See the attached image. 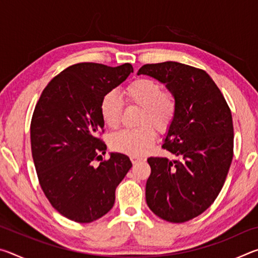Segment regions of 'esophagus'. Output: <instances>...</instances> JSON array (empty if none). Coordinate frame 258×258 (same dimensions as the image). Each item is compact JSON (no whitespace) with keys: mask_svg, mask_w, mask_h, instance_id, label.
Instances as JSON below:
<instances>
[{"mask_svg":"<svg viewBox=\"0 0 258 258\" xmlns=\"http://www.w3.org/2000/svg\"><path fill=\"white\" fill-rule=\"evenodd\" d=\"M131 160H132V163L135 165V164H138V163H141V161L143 160V158H141V157L132 156V157H131Z\"/></svg>","mask_w":258,"mask_h":258,"instance_id":"esophagus-1","label":"esophagus"}]
</instances>
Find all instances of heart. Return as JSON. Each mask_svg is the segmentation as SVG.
<instances>
[{
    "mask_svg": "<svg viewBox=\"0 0 258 258\" xmlns=\"http://www.w3.org/2000/svg\"><path fill=\"white\" fill-rule=\"evenodd\" d=\"M127 102L142 108L140 124L142 127L121 130L111 135L110 147L113 150L131 156H141L151 149L156 133H165L172 125L177 111L175 97L164 92L158 82L150 78H139L125 87ZM123 103L115 91L106 93L100 101V113L108 127L115 128L120 123ZM151 126H149V125Z\"/></svg>",
    "mask_w": 258,
    "mask_h": 258,
    "instance_id": "heart-1",
    "label": "heart"
}]
</instances>
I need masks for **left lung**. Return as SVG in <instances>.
<instances>
[{
	"instance_id": "left-lung-1",
	"label": "left lung",
	"mask_w": 258,
	"mask_h": 258,
	"mask_svg": "<svg viewBox=\"0 0 258 258\" xmlns=\"http://www.w3.org/2000/svg\"><path fill=\"white\" fill-rule=\"evenodd\" d=\"M138 75L155 78L176 99L177 111L163 148L180 160L148 158L147 205L157 216L183 223L200 215L223 186L233 157L230 108L212 77L175 61L145 64Z\"/></svg>"
}]
</instances>
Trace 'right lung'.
Masks as SVG:
<instances>
[{"mask_svg": "<svg viewBox=\"0 0 258 258\" xmlns=\"http://www.w3.org/2000/svg\"><path fill=\"white\" fill-rule=\"evenodd\" d=\"M133 67L82 62L68 67L46 85L30 124L32 155L43 192L61 215L91 223L110 211L117 185L132 167L130 158L106 154L98 134L104 123L100 101L121 84Z\"/></svg>", "mask_w": 258, "mask_h": 258, "instance_id": "obj_1", "label": "right lung"}]
</instances>
